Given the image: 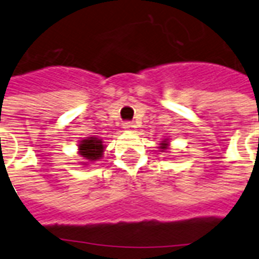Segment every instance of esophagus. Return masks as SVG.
Here are the masks:
<instances>
[{
    "instance_id": "esophagus-1",
    "label": "esophagus",
    "mask_w": 259,
    "mask_h": 259,
    "mask_svg": "<svg viewBox=\"0 0 259 259\" xmlns=\"http://www.w3.org/2000/svg\"><path fill=\"white\" fill-rule=\"evenodd\" d=\"M122 127L125 130H134V127H136V125H134L133 122H123L122 123Z\"/></svg>"
}]
</instances>
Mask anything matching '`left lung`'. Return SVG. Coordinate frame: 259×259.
<instances>
[{
  "mask_svg": "<svg viewBox=\"0 0 259 259\" xmlns=\"http://www.w3.org/2000/svg\"><path fill=\"white\" fill-rule=\"evenodd\" d=\"M159 149H161V151H166L167 149H169V140L166 138V140H163L161 144H159Z\"/></svg>",
  "mask_w": 259,
  "mask_h": 259,
  "instance_id": "obj_1",
  "label": "left lung"
}]
</instances>
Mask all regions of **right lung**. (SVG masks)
I'll use <instances>...</instances> for the list:
<instances>
[{
    "mask_svg": "<svg viewBox=\"0 0 259 259\" xmlns=\"http://www.w3.org/2000/svg\"><path fill=\"white\" fill-rule=\"evenodd\" d=\"M104 150V142L100 138H97V137L82 138L78 144V154L81 155L82 159H85V162H82V165L86 166L88 163L102 158Z\"/></svg>",
    "mask_w": 259,
    "mask_h": 259,
    "instance_id": "1",
    "label": "right lung"
}]
</instances>
